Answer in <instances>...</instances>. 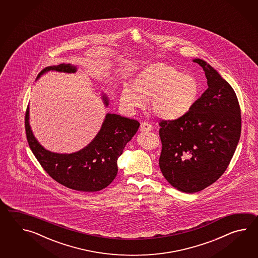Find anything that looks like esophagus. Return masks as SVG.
I'll use <instances>...</instances> for the list:
<instances>
[{
  "label": "esophagus",
  "mask_w": 258,
  "mask_h": 258,
  "mask_svg": "<svg viewBox=\"0 0 258 258\" xmlns=\"http://www.w3.org/2000/svg\"><path fill=\"white\" fill-rule=\"evenodd\" d=\"M153 129V126L148 121H143L140 125V130L142 132H149Z\"/></svg>",
  "instance_id": "1"
}]
</instances>
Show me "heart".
Returning a JSON list of instances; mask_svg holds the SVG:
<instances>
[{"mask_svg": "<svg viewBox=\"0 0 258 258\" xmlns=\"http://www.w3.org/2000/svg\"><path fill=\"white\" fill-rule=\"evenodd\" d=\"M200 91L198 80L163 62L149 64L135 79L133 88L123 87L121 105L129 111L142 108L149 99L154 114L164 120H177L192 110Z\"/></svg>", "mask_w": 258, "mask_h": 258, "instance_id": "1", "label": "heart"}]
</instances>
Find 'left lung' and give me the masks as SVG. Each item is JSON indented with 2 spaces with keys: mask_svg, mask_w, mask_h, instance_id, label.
<instances>
[{
  "mask_svg": "<svg viewBox=\"0 0 258 258\" xmlns=\"http://www.w3.org/2000/svg\"><path fill=\"white\" fill-rule=\"evenodd\" d=\"M194 61L203 68L209 88L186 115L159 123L160 170L170 185L188 194L202 191L224 173L241 130L233 88L205 60Z\"/></svg>",
  "mask_w": 258,
  "mask_h": 258,
  "instance_id": "8db88e82",
  "label": "left lung"
}]
</instances>
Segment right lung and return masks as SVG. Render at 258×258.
<instances>
[{
    "mask_svg": "<svg viewBox=\"0 0 258 258\" xmlns=\"http://www.w3.org/2000/svg\"><path fill=\"white\" fill-rule=\"evenodd\" d=\"M49 70L75 73L77 67L70 63L49 66L39 75ZM103 98L107 106L108 99ZM139 125L135 119L108 113L99 134L88 146L76 153L58 154L46 150L34 137L28 123V107L25 115L28 145L39 164L54 181L80 192H97L110 185L118 172L117 160Z\"/></svg>",
    "mask_w": 258,
    "mask_h": 258,
    "instance_id": "1",
    "label": "right lung"
}]
</instances>
